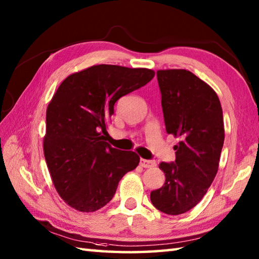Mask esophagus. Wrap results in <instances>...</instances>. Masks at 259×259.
I'll use <instances>...</instances> for the list:
<instances>
[{
	"instance_id": "34e87169",
	"label": "esophagus",
	"mask_w": 259,
	"mask_h": 259,
	"mask_svg": "<svg viewBox=\"0 0 259 259\" xmlns=\"http://www.w3.org/2000/svg\"><path fill=\"white\" fill-rule=\"evenodd\" d=\"M140 166L144 168H151L156 166V162L153 160H147V159H140Z\"/></svg>"
}]
</instances>
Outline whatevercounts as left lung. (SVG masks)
<instances>
[{"label":"left lung","instance_id":"8db88e82","mask_svg":"<svg viewBox=\"0 0 259 259\" xmlns=\"http://www.w3.org/2000/svg\"><path fill=\"white\" fill-rule=\"evenodd\" d=\"M161 107L168 135L178 137L175 162H160L164 184L151 191L158 210L180 214L206 195L218 171L224 146L223 110L206 82L187 70L157 71Z\"/></svg>","mask_w":259,"mask_h":259}]
</instances>
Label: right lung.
<instances>
[{"instance_id":"obj_1","label":"right lung","mask_w":259,"mask_h":259,"mask_svg":"<svg viewBox=\"0 0 259 259\" xmlns=\"http://www.w3.org/2000/svg\"><path fill=\"white\" fill-rule=\"evenodd\" d=\"M149 69L99 64L69 75L47 109L43 150L60 197L76 210L92 212L112 199L121 178L139 164L134 151L104 141L114 103L146 85Z\"/></svg>"}]
</instances>
